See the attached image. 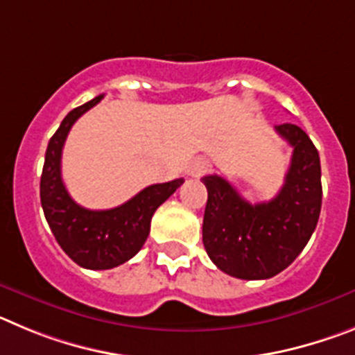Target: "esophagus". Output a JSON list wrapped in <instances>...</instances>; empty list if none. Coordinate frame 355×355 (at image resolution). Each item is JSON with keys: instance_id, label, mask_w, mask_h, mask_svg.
Wrapping results in <instances>:
<instances>
[{"instance_id": "34e87169", "label": "esophagus", "mask_w": 355, "mask_h": 355, "mask_svg": "<svg viewBox=\"0 0 355 355\" xmlns=\"http://www.w3.org/2000/svg\"><path fill=\"white\" fill-rule=\"evenodd\" d=\"M211 165H209L208 159L205 158H196L190 165H188V175H192V178H202L206 172H209Z\"/></svg>"}]
</instances>
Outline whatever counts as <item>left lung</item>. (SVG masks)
Returning <instances> with one entry per match:
<instances>
[{
    "label": "left lung",
    "mask_w": 355,
    "mask_h": 355,
    "mask_svg": "<svg viewBox=\"0 0 355 355\" xmlns=\"http://www.w3.org/2000/svg\"><path fill=\"white\" fill-rule=\"evenodd\" d=\"M291 147L283 188L268 202L250 205L220 175H205L208 202L202 243L222 272L247 281L270 279L302 252L318 224L322 171L315 144L295 124L275 126Z\"/></svg>",
    "instance_id": "8db88e82"
}]
</instances>
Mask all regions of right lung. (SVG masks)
I'll return each instance as SVG.
<instances>
[{"mask_svg": "<svg viewBox=\"0 0 355 355\" xmlns=\"http://www.w3.org/2000/svg\"><path fill=\"white\" fill-rule=\"evenodd\" d=\"M103 96L69 112L46 150L40 202L58 245L69 258L89 270H108L126 263L142 249L156 209L184 183L183 178L150 184L128 202L112 209H87L76 205L62 181V149L72 124Z\"/></svg>", "mask_w": 355, "mask_h": 355, "instance_id": "1", "label": "right lung"}]
</instances>
